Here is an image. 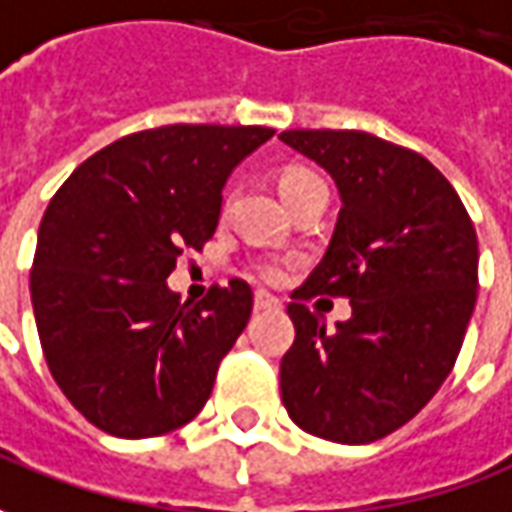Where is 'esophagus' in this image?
Segmentation results:
<instances>
[{"label":"esophagus","mask_w":512,"mask_h":512,"mask_svg":"<svg viewBox=\"0 0 512 512\" xmlns=\"http://www.w3.org/2000/svg\"><path fill=\"white\" fill-rule=\"evenodd\" d=\"M253 303H256V309H281V301H278L276 295H270V292L264 290L253 295Z\"/></svg>","instance_id":"34e87169"}]
</instances>
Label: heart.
Returning a JSON list of instances; mask_svg holds the SVG:
<instances>
[{"label":"heart","instance_id":"b5f03b06","mask_svg":"<svg viewBox=\"0 0 512 512\" xmlns=\"http://www.w3.org/2000/svg\"><path fill=\"white\" fill-rule=\"evenodd\" d=\"M312 181H320V178H315L312 172L295 169V172H284V178H281V183H278V189H281V197H290L292 192H298L301 186H306V183H312ZM259 270H262V276L270 278V281H278V278L284 276V264L276 262V259L264 262Z\"/></svg>","mask_w":512,"mask_h":512}]
</instances>
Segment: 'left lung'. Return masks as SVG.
<instances>
[{
    "label": "left lung",
    "instance_id": "left-lung-1",
    "mask_svg": "<svg viewBox=\"0 0 512 512\" xmlns=\"http://www.w3.org/2000/svg\"><path fill=\"white\" fill-rule=\"evenodd\" d=\"M331 175L340 214L326 256L287 315L281 401L303 432L373 443L424 410L460 354L477 303V231L424 155L362 130L278 136ZM343 294L352 317L326 332L303 300Z\"/></svg>",
    "mask_w": 512,
    "mask_h": 512
}]
</instances>
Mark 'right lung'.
Returning <instances> with one entry per match:
<instances>
[{
	"label": "right lung",
	"mask_w": 512,
	"mask_h": 512,
	"mask_svg": "<svg viewBox=\"0 0 512 512\" xmlns=\"http://www.w3.org/2000/svg\"><path fill=\"white\" fill-rule=\"evenodd\" d=\"M276 130L167 125L91 155L49 200L30 295L63 396L116 438H155L209 401L222 357L245 331V281L200 303L167 287L183 250L220 222L222 186Z\"/></svg>",
	"instance_id": "add662e5"
}]
</instances>
